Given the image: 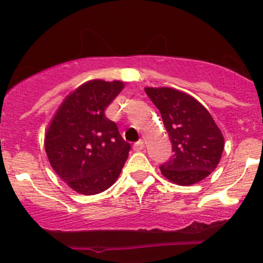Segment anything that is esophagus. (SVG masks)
<instances>
[{
    "label": "esophagus",
    "instance_id": "obj_1",
    "mask_svg": "<svg viewBox=\"0 0 263 263\" xmlns=\"http://www.w3.org/2000/svg\"><path fill=\"white\" fill-rule=\"evenodd\" d=\"M144 147H145V142L142 141V140H140L139 142H136V144L134 145L135 151H141V150H144Z\"/></svg>",
    "mask_w": 263,
    "mask_h": 263
}]
</instances>
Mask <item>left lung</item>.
I'll list each match as a JSON object with an SVG mask.
<instances>
[{"label": "left lung", "mask_w": 263, "mask_h": 263, "mask_svg": "<svg viewBox=\"0 0 263 263\" xmlns=\"http://www.w3.org/2000/svg\"><path fill=\"white\" fill-rule=\"evenodd\" d=\"M160 110L173 147V156L160 166L161 174L178 185H192L216 169L224 136L209 110L187 92L173 87H145Z\"/></svg>", "instance_id": "1"}]
</instances>
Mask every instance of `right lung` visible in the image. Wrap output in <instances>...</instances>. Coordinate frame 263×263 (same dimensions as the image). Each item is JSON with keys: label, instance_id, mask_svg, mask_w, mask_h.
Masks as SVG:
<instances>
[{"label": "right lung", "instance_id": "right-lung-1", "mask_svg": "<svg viewBox=\"0 0 263 263\" xmlns=\"http://www.w3.org/2000/svg\"><path fill=\"white\" fill-rule=\"evenodd\" d=\"M124 82L89 80L63 99L44 135L50 166L80 195H98L115 184L131 146L105 109Z\"/></svg>", "mask_w": 263, "mask_h": 263}]
</instances>
